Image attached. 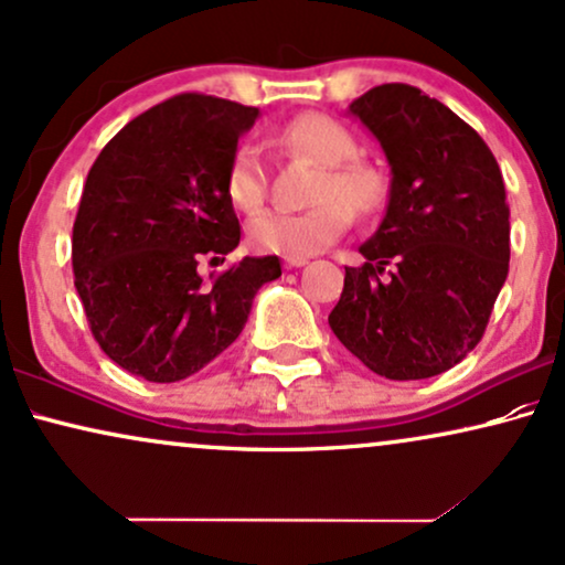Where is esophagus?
<instances>
[{"label":"esophagus","mask_w":565,"mask_h":565,"mask_svg":"<svg viewBox=\"0 0 565 565\" xmlns=\"http://www.w3.org/2000/svg\"><path fill=\"white\" fill-rule=\"evenodd\" d=\"M307 263V258H284V266L287 268H302Z\"/></svg>","instance_id":"obj_1"}]
</instances>
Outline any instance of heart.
I'll list each match as a JSON object with an SVG mask.
<instances>
[{
    "label": "heart",
    "instance_id": "obj_1",
    "mask_svg": "<svg viewBox=\"0 0 565 565\" xmlns=\"http://www.w3.org/2000/svg\"><path fill=\"white\" fill-rule=\"evenodd\" d=\"M284 146L326 167L316 188V209L263 211L247 226L249 247L266 255L307 258L349 230L352 211L373 216L383 209L388 182L373 163L356 161L354 135L339 122L305 114L281 130ZM226 195L239 211H258L266 200V163L253 140H242L230 156L224 177Z\"/></svg>",
    "mask_w": 565,
    "mask_h": 565
}]
</instances>
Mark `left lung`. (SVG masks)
Returning a JSON list of instances; mask_svg holds the SVG:
<instances>
[{"label": "left lung", "mask_w": 565, "mask_h": 565, "mask_svg": "<svg viewBox=\"0 0 565 565\" xmlns=\"http://www.w3.org/2000/svg\"><path fill=\"white\" fill-rule=\"evenodd\" d=\"M349 114L381 142L391 190L328 323L377 375H440L480 344L509 276L503 174L480 135L414 85L370 88Z\"/></svg>", "instance_id": "8db88e82"}]
</instances>
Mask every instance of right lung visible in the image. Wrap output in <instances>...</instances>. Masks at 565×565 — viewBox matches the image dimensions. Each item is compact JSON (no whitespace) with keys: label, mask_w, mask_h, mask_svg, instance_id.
Returning a JSON list of instances; mask_svg holds the SVG:
<instances>
[{"label":"right lung","mask_w":565,"mask_h":565,"mask_svg":"<svg viewBox=\"0 0 565 565\" xmlns=\"http://www.w3.org/2000/svg\"><path fill=\"white\" fill-rule=\"evenodd\" d=\"M255 106L182 93L127 122L93 161L73 226V270L93 339L151 383H177L224 352L253 299L281 276L276 255L224 263L239 221L224 177Z\"/></svg>","instance_id":"add662e5"}]
</instances>
